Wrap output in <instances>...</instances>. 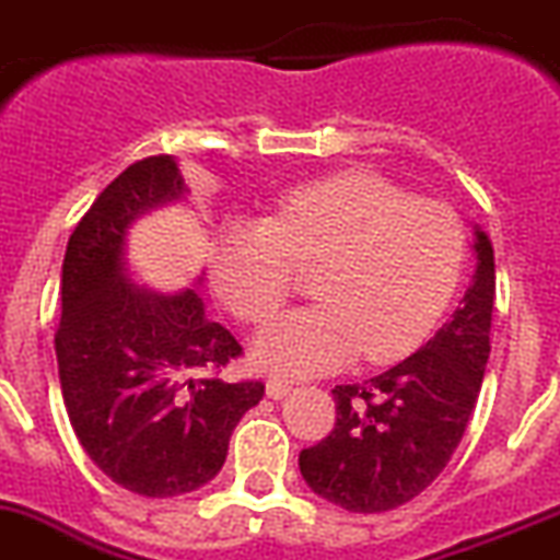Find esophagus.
I'll list each match as a JSON object with an SVG mask.
<instances>
[{"label": "esophagus", "instance_id": "obj_1", "mask_svg": "<svg viewBox=\"0 0 560 560\" xmlns=\"http://www.w3.org/2000/svg\"><path fill=\"white\" fill-rule=\"evenodd\" d=\"M290 388H293L290 383L273 377V381H267V397H270V400H281V397L290 395Z\"/></svg>", "mask_w": 560, "mask_h": 560}]
</instances>
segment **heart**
<instances>
[{
	"label": "heart",
	"mask_w": 560,
	"mask_h": 560,
	"mask_svg": "<svg viewBox=\"0 0 560 560\" xmlns=\"http://www.w3.org/2000/svg\"><path fill=\"white\" fill-rule=\"evenodd\" d=\"M465 253L454 208L352 172L287 194L267 220H228L211 281L242 324L261 327L293 290L295 270H315L318 304L284 315L253 343L259 366L313 377L358 354L386 363L411 352L454 299Z\"/></svg>",
	"instance_id": "obj_1"
}]
</instances>
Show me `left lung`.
Masks as SVG:
<instances>
[{
    "label": "left lung",
    "instance_id": "1",
    "mask_svg": "<svg viewBox=\"0 0 560 560\" xmlns=\"http://www.w3.org/2000/svg\"><path fill=\"white\" fill-rule=\"evenodd\" d=\"M476 273L459 307L425 347L352 386H335V428L304 448V482L349 513H383L434 482L459 445L490 358L493 245L474 231Z\"/></svg>",
    "mask_w": 560,
    "mask_h": 560
}]
</instances>
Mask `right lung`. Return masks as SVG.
<instances>
[{
	"mask_svg": "<svg viewBox=\"0 0 560 560\" xmlns=\"http://www.w3.org/2000/svg\"><path fill=\"white\" fill-rule=\"evenodd\" d=\"M186 194L172 154L138 160L78 222L61 267L56 358L72 431L112 482L149 499L211 482L236 422L265 395L261 381L217 374L242 347L197 290L154 293L129 276L132 222Z\"/></svg>",
	"mask_w": 560,
	"mask_h": 560,
	"instance_id": "1",
	"label": "right lung"
}]
</instances>
